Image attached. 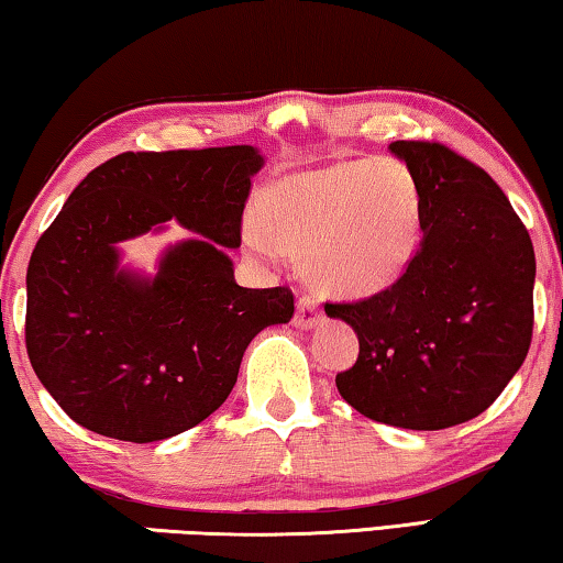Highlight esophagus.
<instances>
[{"mask_svg": "<svg viewBox=\"0 0 563 563\" xmlns=\"http://www.w3.org/2000/svg\"><path fill=\"white\" fill-rule=\"evenodd\" d=\"M322 322V311H319L317 301L311 297H301L297 301V314H294V324L299 330H314V327Z\"/></svg>", "mask_w": 563, "mask_h": 563, "instance_id": "esophagus-1", "label": "esophagus"}]
</instances>
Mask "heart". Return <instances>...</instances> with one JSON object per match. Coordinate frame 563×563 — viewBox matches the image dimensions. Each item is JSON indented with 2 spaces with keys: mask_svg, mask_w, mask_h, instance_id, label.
Returning <instances> with one entry per match:
<instances>
[{
  "mask_svg": "<svg viewBox=\"0 0 563 563\" xmlns=\"http://www.w3.org/2000/svg\"><path fill=\"white\" fill-rule=\"evenodd\" d=\"M422 209L418 178L402 161H342L266 184L241 239L258 258L301 252V272L319 289L372 297L418 258Z\"/></svg>",
  "mask_w": 563,
  "mask_h": 563,
  "instance_id": "1",
  "label": "heart"
}]
</instances>
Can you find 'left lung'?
<instances>
[{"mask_svg": "<svg viewBox=\"0 0 563 563\" xmlns=\"http://www.w3.org/2000/svg\"><path fill=\"white\" fill-rule=\"evenodd\" d=\"M390 153L422 191V244L390 289L324 305L360 340L336 390L369 420L443 430L478 418L523 365L533 330L529 231L486 170L438 143Z\"/></svg>", "mask_w": 563, "mask_h": 563, "instance_id": "8db88e82", "label": "left lung"}]
</instances>
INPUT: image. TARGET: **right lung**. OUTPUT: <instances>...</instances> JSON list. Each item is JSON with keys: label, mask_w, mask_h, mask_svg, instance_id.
Segmentation results:
<instances>
[{"label": "right lung", "mask_w": 563, "mask_h": 563, "mask_svg": "<svg viewBox=\"0 0 563 563\" xmlns=\"http://www.w3.org/2000/svg\"><path fill=\"white\" fill-rule=\"evenodd\" d=\"M254 145L123 153L90 170L34 246L27 354L77 426L153 443L198 426L227 400L254 336L287 324V287L246 289L229 252L264 168ZM194 230L148 275L122 262L123 240Z\"/></svg>", "instance_id": "obj_1"}]
</instances>
